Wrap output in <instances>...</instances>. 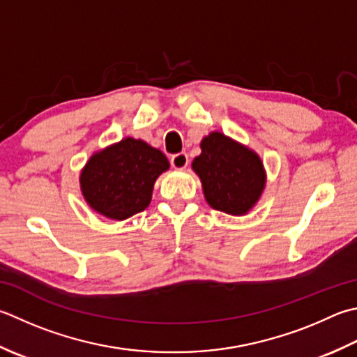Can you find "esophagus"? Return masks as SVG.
Segmentation results:
<instances>
[{"label":"esophagus","mask_w":357,"mask_h":357,"mask_svg":"<svg viewBox=\"0 0 357 357\" xmlns=\"http://www.w3.org/2000/svg\"><path fill=\"white\" fill-rule=\"evenodd\" d=\"M170 162L173 165V169H178V170H183L188 165V156L187 153H178V155H173L170 158Z\"/></svg>","instance_id":"obj_1"}]
</instances>
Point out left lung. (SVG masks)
Here are the masks:
<instances>
[{
  "label": "left lung",
  "mask_w": 357,
  "mask_h": 357,
  "mask_svg": "<svg viewBox=\"0 0 357 357\" xmlns=\"http://www.w3.org/2000/svg\"><path fill=\"white\" fill-rule=\"evenodd\" d=\"M201 150L192 167L201 178L208 204L229 215L246 213L264 188L261 159L216 131L202 139Z\"/></svg>",
  "instance_id": "left-lung-1"
}]
</instances>
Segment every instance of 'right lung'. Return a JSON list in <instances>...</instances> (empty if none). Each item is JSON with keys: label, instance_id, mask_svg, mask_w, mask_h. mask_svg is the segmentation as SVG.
<instances>
[{"label": "right lung", "instance_id": "obj_1", "mask_svg": "<svg viewBox=\"0 0 357 357\" xmlns=\"http://www.w3.org/2000/svg\"><path fill=\"white\" fill-rule=\"evenodd\" d=\"M169 167L162 151L127 137L88 160L80 176L83 197L96 212L127 220L149 207L153 184Z\"/></svg>", "mask_w": 357, "mask_h": 357}]
</instances>
